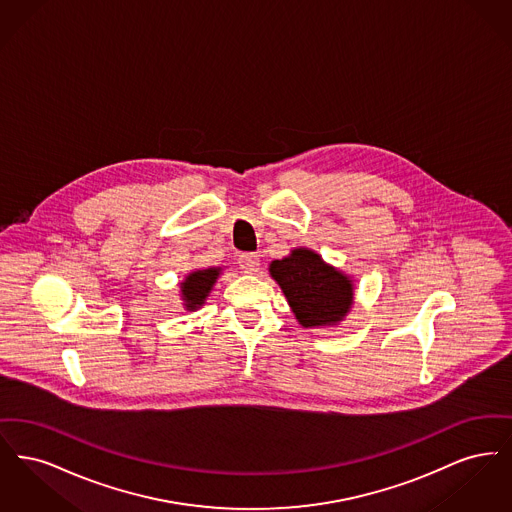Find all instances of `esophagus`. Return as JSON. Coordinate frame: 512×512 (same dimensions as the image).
I'll return each instance as SVG.
<instances>
[{
  "mask_svg": "<svg viewBox=\"0 0 512 512\" xmlns=\"http://www.w3.org/2000/svg\"><path fill=\"white\" fill-rule=\"evenodd\" d=\"M238 263H240V268L247 272V274H255L259 267H261V261H259V257L255 253H242Z\"/></svg>",
  "mask_w": 512,
  "mask_h": 512,
  "instance_id": "1",
  "label": "esophagus"
}]
</instances>
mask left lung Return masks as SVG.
Listing matches in <instances>:
<instances>
[{
    "mask_svg": "<svg viewBox=\"0 0 512 512\" xmlns=\"http://www.w3.org/2000/svg\"><path fill=\"white\" fill-rule=\"evenodd\" d=\"M268 270L303 328L334 326L353 305V280L307 247L272 261Z\"/></svg>",
    "mask_w": 512,
    "mask_h": 512,
    "instance_id": "1",
    "label": "left lung"
}]
</instances>
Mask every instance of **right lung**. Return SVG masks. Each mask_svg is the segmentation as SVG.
I'll return each mask as SVG.
<instances>
[{
	"label": "right lung",
	"instance_id": "1",
	"mask_svg": "<svg viewBox=\"0 0 512 512\" xmlns=\"http://www.w3.org/2000/svg\"><path fill=\"white\" fill-rule=\"evenodd\" d=\"M220 268H205V270H194L186 276V280L180 284L182 292V301L188 311L199 309L209 292L213 290L217 278H219Z\"/></svg>",
	"mask_w": 512,
	"mask_h": 512
}]
</instances>
